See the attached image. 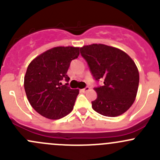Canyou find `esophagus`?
Segmentation results:
<instances>
[{"mask_svg":"<svg viewBox=\"0 0 160 160\" xmlns=\"http://www.w3.org/2000/svg\"><path fill=\"white\" fill-rule=\"evenodd\" d=\"M89 90V87H85V88H82V89H81V91L82 92H85L88 91Z\"/></svg>","mask_w":160,"mask_h":160,"instance_id":"esophagus-1","label":"esophagus"}]
</instances>
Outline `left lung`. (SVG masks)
I'll return each mask as SVG.
<instances>
[{"mask_svg":"<svg viewBox=\"0 0 160 160\" xmlns=\"http://www.w3.org/2000/svg\"><path fill=\"white\" fill-rule=\"evenodd\" d=\"M95 80L103 85L94 88L97 98L92 102L95 111L106 117H117L127 111L134 102L139 73L133 60L121 50L104 44L80 48Z\"/></svg>","mask_w":160,"mask_h":160,"instance_id":"obj_1","label":"left lung"}]
</instances>
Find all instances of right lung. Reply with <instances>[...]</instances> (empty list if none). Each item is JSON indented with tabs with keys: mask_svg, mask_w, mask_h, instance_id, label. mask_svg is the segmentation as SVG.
<instances>
[{
	"mask_svg": "<svg viewBox=\"0 0 160 160\" xmlns=\"http://www.w3.org/2000/svg\"><path fill=\"white\" fill-rule=\"evenodd\" d=\"M78 55V47H53L28 64L25 91L29 103L40 115L58 120L72 111L79 91L68 86L70 78L67 72L72 61ZM63 79L67 82L65 85L61 83Z\"/></svg>",
	"mask_w": 160,
	"mask_h": 160,
	"instance_id": "obj_1",
	"label": "right lung"
}]
</instances>
